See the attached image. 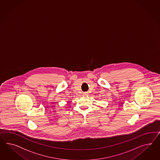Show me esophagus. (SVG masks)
Wrapping results in <instances>:
<instances>
[{
	"instance_id": "1",
	"label": "esophagus",
	"mask_w": 160,
	"mask_h": 160,
	"mask_svg": "<svg viewBox=\"0 0 160 160\" xmlns=\"http://www.w3.org/2000/svg\"><path fill=\"white\" fill-rule=\"evenodd\" d=\"M83 96H88V93L86 92H83Z\"/></svg>"
}]
</instances>
